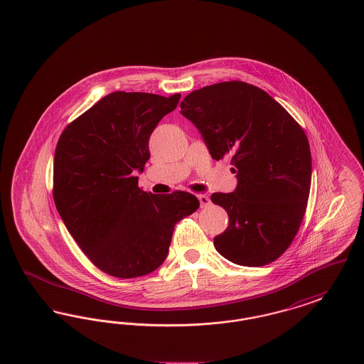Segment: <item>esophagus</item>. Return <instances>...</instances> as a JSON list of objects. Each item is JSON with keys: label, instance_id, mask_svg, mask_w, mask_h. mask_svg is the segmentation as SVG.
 Here are the masks:
<instances>
[{"label": "esophagus", "instance_id": "obj_1", "mask_svg": "<svg viewBox=\"0 0 364 364\" xmlns=\"http://www.w3.org/2000/svg\"><path fill=\"white\" fill-rule=\"evenodd\" d=\"M198 199L200 202V208H208V205H210V198H208V195H205V193H199Z\"/></svg>", "mask_w": 364, "mask_h": 364}]
</instances>
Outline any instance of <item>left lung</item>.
<instances>
[{"label": "left lung", "instance_id": "8db88e82", "mask_svg": "<svg viewBox=\"0 0 364 364\" xmlns=\"http://www.w3.org/2000/svg\"><path fill=\"white\" fill-rule=\"evenodd\" d=\"M180 113L200 132L214 159L232 156L237 186L213 193L229 226L215 250L242 266H263L291 245L311 186L309 139L266 91L244 82H223L188 94Z\"/></svg>", "mask_w": 364, "mask_h": 364}]
</instances>
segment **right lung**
<instances>
[{
  "instance_id": "right-lung-1",
  "label": "right lung",
  "mask_w": 364,
  "mask_h": 364,
  "mask_svg": "<svg viewBox=\"0 0 364 364\" xmlns=\"http://www.w3.org/2000/svg\"><path fill=\"white\" fill-rule=\"evenodd\" d=\"M181 95L114 91L64 129L54 153V203L72 237L102 272L149 274L166 259L174 225L196 196L144 192L139 177L149 139Z\"/></svg>"
}]
</instances>
